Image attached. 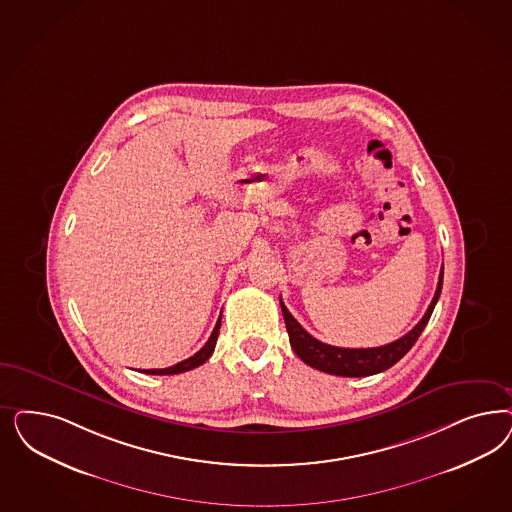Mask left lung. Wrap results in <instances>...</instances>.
Here are the masks:
<instances>
[{
    "label": "left lung",
    "mask_w": 512,
    "mask_h": 512,
    "mask_svg": "<svg viewBox=\"0 0 512 512\" xmlns=\"http://www.w3.org/2000/svg\"><path fill=\"white\" fill-rule=\"evenodd\" d=\"M441 288H443V267H441L435 296L431 299L428 311L422 316V320L414 326L413 330L405 333L403 337H399L394 343L375 348H341L326 345V343L314 339L311 333L303 330L301 324L290 314V311L284 307V303L281 301L282 314H284L286 330H288V337H290V345L303 362L311 365L314 369H318V371L330 373V375L367 377V375H375L380 371H386L388 367H392L394 363L399 362L413 348L416 339L420 337V333L424 331L426 324L429 322V316L435 309V303L439 301Z\"/></svg>",
    "instance_id": "left-lung-1"
}]
</instances>
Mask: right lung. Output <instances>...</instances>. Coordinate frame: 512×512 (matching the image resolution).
Returning a JSON list of instances; mask_svg holds the SVG:
<instances>
[{
    "instance_id": "add662e5",
    "label": "right lung",
    "mask_w": 512,
    "mask_h": 512,
    "mask_svg": "<svg viewBox=\"0 0 512 512\" xmlns=\"http://www.w3.org/2000/svg\"><path fill=\"white\" fill-rule=\"evenodd\" d=\"M218 331H220V318H218V322H216L215 330L211 333L209 341H207L203 347L199 348L194 356H190V358H186V360H182V362L175 363V365H171V367H165V369H143L141 373H147V375H179V373H184V371H190V369H194V367H199L201 363H205L211 358V354H213V350H215L216 339H218Z\"/></svg>"
}]
</instances>
